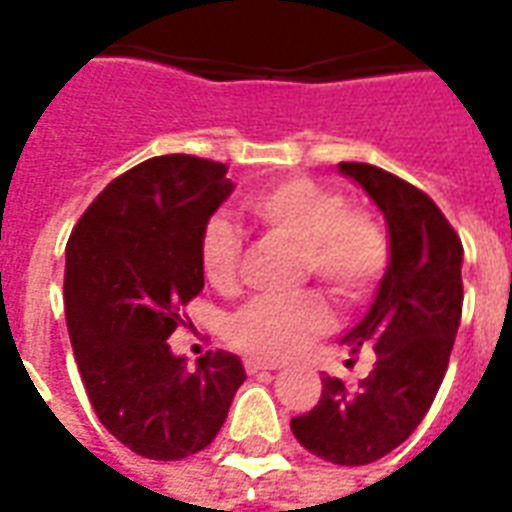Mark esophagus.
Instances as JSON below:
<instances>
[{"mask_svg":"<svg viewBox=\"0 0 512 512\" xmlns=\"http://www.w3.org/2000/svg\"><path fill=\"white\" fill-rule=\"evenodd\" d=\"M244 367L249 376H257V373H274V370H279L277 362H260V359H246Z\"/></svg>","mask_w":512,"mask_h":512,"instance_id":"1","label":"esophagus"}]
</instances>
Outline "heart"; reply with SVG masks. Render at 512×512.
Here are the masks:
<instances>
[{
	"label": "heart",
	"mask_w": 512,
	"mask_h": 512,
	"mask_svg": "<svg viewBox=\"0 0 512 512\" xmlns=\"http://www.w3.org/2000/svg\"><path fill=\"white\" fill-rule=\"evenodd\" d=\"M246 211L271 233L301 246L304 271L340 301H356L386 268V235L373 216L345 208L340 191L307 178H288L255 191ZM202 274L216 290H233L241 268V238L227 219H211L200 241ZM332 315L315 293L260 296L230 318V340L266 362L296 356L329 332Z\"/></svg>",
	"instance_id": "heart-1"
}]
</instances>
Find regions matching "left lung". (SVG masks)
Returning a JSON list of instances; mask_svg holds the SVG:
<instances>
[{"label":"left lung","instance_id":"obj_1","mask_svg":"<svg viewBox=\"0 0 512 512\" xmlns=\"http://www.w3.org/2000/svg\"><path fill=\"white\" fill-rule=\"evenodd\" d=\"M362 186L389 233V266L362 321L345 334L376 365L356 389L323 376L310 414L290 419L304 450L340 466H365L417 430L439 392L461 326L463 246L425 191L373 164H337Z\"/></svg>","mask_w":512,"mask_h":512}]
</instances>
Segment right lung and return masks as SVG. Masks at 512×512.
Listing matches in <instances>:
<instances>
[{"label":"right lung","mask_w":512,"mask_h":512,"mask_svg":"<svg viewBox=\"0 0 512 512\" xmlns=\"http://www.w3.org/2000/svg\"><path fill=\"white\" fill-rule=\"evenodd\" d=\"M235 183L219 161L147 158L115 178L65 249V321L84 389L104 428L153 461L205 450L246 381L235 354L197 365L169 337L205 285L202 230Z\"/></svg>","instance_id":"1"}]
</instances>
